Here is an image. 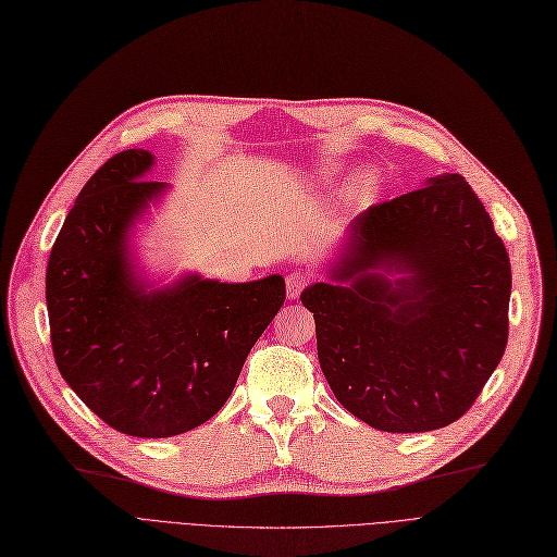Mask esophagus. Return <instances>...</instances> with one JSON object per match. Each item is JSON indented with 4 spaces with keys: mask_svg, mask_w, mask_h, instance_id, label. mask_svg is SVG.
I'll return each mask as SVG.
<instances>
[{
    "mask_svg": "<svg viewBox=\"0 0 557 557\" xmlns=\"http://www.w3.org/2000/svg\"><path fill=\"white\" fill-rule=\"evenodd\" d=\"M309 284H311V275H309V273H300V271L290 273V275L286 277V296H288L290 300L300 298V294H302V290H305Z\"/></svg>",
    "mask_w": 557,
    "mask_h": 557,
    "instance_id": "34e87169",
    "label": "esophagus"
}]
</instances>
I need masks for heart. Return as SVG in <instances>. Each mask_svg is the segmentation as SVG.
<instances>
[{
	"label": "heart",
	"instance_id": "b5f03b06",
	"mask_svg": "<svg viewBox=\"0 0 557 557\" xmlns=\"http://www.w3.org/2000/svg\"><path fill=\"white\" fill-rule=\"evenodd\" d=\"M370 185H372V173H370V171H366V173H361L359 178L355 181L352 194H363L366 189H370Z\"/></svg>",
	"mask_w": 557,
	"mask_h": 557
}]
</instances>
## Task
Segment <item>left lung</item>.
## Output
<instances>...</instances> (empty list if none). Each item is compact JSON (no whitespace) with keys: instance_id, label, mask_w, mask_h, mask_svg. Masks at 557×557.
<instances>
[{"instance_id":"left-lung-1","label":"left lung","mask_w":557,"mask_h":557,"mask_svg":"<svg viewBox=\"0 0 557 557\" xmlns=\"http://www.w3.org/2000/svg\"><path fill=\"white\" fill-rule=\"evenodd\" d=\"M330 275L300 300L349 413L379 431L422 433L470 411L506 352L512 275L462 175L361 212Z\"/></svg>"}]
</instances>
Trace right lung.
<instances>
[{
    "label": "right lung",
    "mask_w": 557,
    "mask_h": 557,
    "mask_svg": "<svg viewBox=\"0 0 557 557\" xmlns=\"http://www.w3.org/2000/svg\"><path fill=\"white\" fill-rule=\"evenodd\" d=\"M153 156H112L81 189L47 263L58 370L108 426L171 437L221 411L246 357L286 298L282 275L225 284L185 275L146 290L128 237L166 183Z\"/></svg>",
    "instance_id": "add662e5"
}]
</instances>
